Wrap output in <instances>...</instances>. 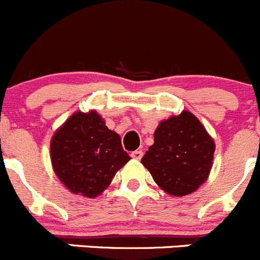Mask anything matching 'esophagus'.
<instances>
[{
    "instance_id": "34e87169",
    "label": "esophagus",
    "mask_w": 260,
    "mask_h": 260,
    "mask_svg": "<svg viewBox=\"0 0 260 260\" xmlns=\"http://www.w3.org/2000/svg\"><path fill=\"white\" fill-rule=\"evenodd\" d=\"M142 155H144V152H142L141 150H136V151H133L132 154H131V156L136 160H140L142 157Z\"/></svg>"
}]
</instances>
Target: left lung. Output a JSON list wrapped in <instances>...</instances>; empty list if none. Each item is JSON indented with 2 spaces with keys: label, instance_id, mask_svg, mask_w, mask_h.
Instances as JSON below:
<instances>
[{
  "label": "left lung",
  "instance_id": "1",
  "mask_svg": "<svg viewBox=\"0 0 260 260\" xmlns=\"http://www.w3.org/2000/svg\"><path fill=\"white\" fill-rule=\"evenodd\" d=\"M214 151L212 136L192 113L183 110L159 123L141 163L164 192L185 196L208 179Z\"/></svg>",
  "mask_w": 260,
  "mask_h": 260
}]
</instances>
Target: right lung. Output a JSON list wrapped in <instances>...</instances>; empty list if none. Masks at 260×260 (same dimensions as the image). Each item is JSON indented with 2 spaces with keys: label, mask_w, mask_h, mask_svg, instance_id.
I'll return each instance as SVG.
<instances>
[{
  "label": "right lung",
  "mask_w": 260,
  "mask_h": 260,
  "mask_svg": "<svg viewBox=\"0 0 260 260\" xmlns=\"http://www.w3.org/2000/svg\"><path fill=\"white\" fill-rule=\"evenodd\" d=\"M52 169L74 195L93 199L103 193L119 169L131 160L120 136L105 125L94 110L75 111L53 133Z\"/></svg>",
  "instance_id": "add662e5"
}]
</instances>
